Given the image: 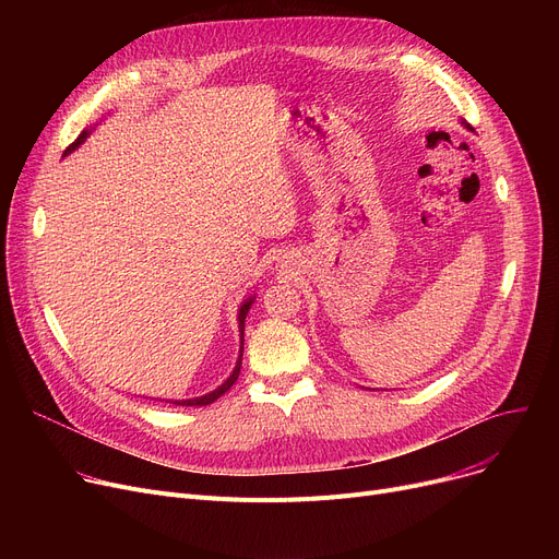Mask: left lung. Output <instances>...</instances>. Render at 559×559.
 <instances>
[{"label":"left lung","instance_id":"8db88e82","mask_svg":"<svg viewBox=\"0 0 559 559\" xmlns=\"http://www.w3.org/2000/svg\"><path fill=\"white\" fill-rule=\"evenodd\" d=\"M464 124H466V122H464ZM466 127H468V124H466ZM468 129H472V127H468Z\"/></svg>","mask_w":559,"mask_h":559}]
</instances>
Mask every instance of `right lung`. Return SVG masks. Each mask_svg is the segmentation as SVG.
<instances>
[{
  "label": "right lung",
  "instance_id": "obj_1",
  "mask_svg": "<svg viewBox=\"0 0 559 559\" xmlns=\"http://www.w3.org/2000/svg\"><path fill=\"white\" fill-rule=\"evenodd\" d=\"M87 138V131H83L70 146L66 150V156L70 154V152H74L76 146L83 142ZM251 304H253V299H249V301H245L242 304V308H240V314H238V321H240V331H242V335H245V319H247V312H249V308H251ZM240 367H242V356H240V360H238V365H235V369H233V373L228 376V380L224 385H219L215 392H211V394H205V396H199V399H190V401H171V403H176V405H209V403H213V401H217L226 390H230V385L235 383V380H238V376H240Z\"/></svg>",
  "mask_w": 559,
  "mask_h": 559
}]
</instances>
